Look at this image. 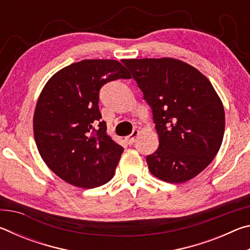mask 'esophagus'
I'll list each match as a JSON object with an SVG mask.
<instances>
[{"mask_svg":"<svg viewBox=\"0 0 250 250\" xmlns=\"http://www.w3.org/2000/svg\"><path fill=\"white\" fill-rule=\"evenodd\" d=\"M138 134H139V130H133L132 133L128 135V137L125 138V142L128 143V145H132V143L135 141V138H137Z\"/></svg>","mask_w":250,"mask_h":250,"instance_id":"obj_1","label":"esophagus"}]
</instances>
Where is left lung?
I'll list each match as a JSON object with an SVG mask.
<instances>
[{
  "mask_svg": "<svg viewBox=\"0 0 250 250\" xmlns=\"http://www.w3.org/2000/svg\"><path fill=\"white\" fill-rule=\"evenodd\" d=\"M152 108L159 147L146 156L155 177L184 183L214 160L225 131V111L213 84L175 58L124 59Z\"/></svg>",
  "mask_w": 250,
  "mask_h": 250,
  "instance_id": "8db88e82",
  "label": "left lung"
}]
</instances>
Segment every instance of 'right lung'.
Wrapping results in <instances>:
<instances>
[{
	"label": "right lung",
	"mask_w": 250,
	"mask_h": 250,
	"mask_svg": "<svg viewBox=\"0 0 250 250\" xmlns=\"http://www.w3.org/2000/svg\"><path fill=\"white\" fill-rule=\"evenodd\" d=\"M120 78L131 75L118 61L84 59L57 71L42 90L34 138L46 166L67 183L94 188L115 175L124 147L107 134L98 103L100 88Z\"/></svg>",
	"instance_id": "obj_1"
}]
</instances>
